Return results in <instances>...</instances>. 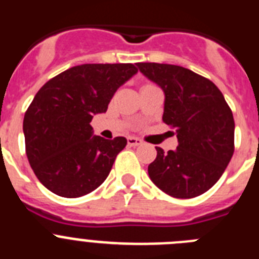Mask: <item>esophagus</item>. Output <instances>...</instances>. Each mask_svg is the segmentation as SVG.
Masks as SVG:
<instances>
[{
  "label": "esophagus",
  "instance_id": "34e87169",
  "mask_svg": "<svg viewBox=\"0 0 259 259\" xmlns=\"http://www.w3.org/2000/svg\"><path fill=\"white\" fill-rule=\"evenodd\" d=\"M127 143L130 146H139L143 144V140H140L139 137H135V136H130L127 139Z\"/></svg>",
  "mask_w": 259,
  "mask_h": 259
}]
</instances>
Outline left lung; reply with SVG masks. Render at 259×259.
<instances>
[{
    "mask_svg": "<svg viewBox=\"0 0 259 259\" xmlns=\"http://www.w3.org/2000/svg\"><path fill=\"white\" fill-rule=\"evenodd\" d=\"M137 66L163 89L162 120L178 137L175 150L155 148L150 179L171 197H197L218 182L235 152L232 110L211 80L188 68L154 62Z\"/></svg>",
    "mask_w": 259,
    "mask_h": 259,
    "instance_id": "left-lung-1",
    "label": "left lung"
}]
</instances>
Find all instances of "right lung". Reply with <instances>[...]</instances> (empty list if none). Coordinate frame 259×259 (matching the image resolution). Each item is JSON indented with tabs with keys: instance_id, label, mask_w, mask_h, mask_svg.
I'll list each match as a JSON object with an SVG mask.
<instances>
[{
	"instance_id": "add662e5",
	"label": "right lung",
	"mask_w": 259,
	"mask_h": 259,
	"mask_svg": "<svg viewBox=\"0 0 259 259\" xmlns=\"http://www.w3.org/2000/svg\"><path fill=\"white\" fill-rule=\"evenodd\" d=\"M136 72L132 63H87L41 87L24 114L23 132L28 162L45 188L76 198L105 182L127 140L93 136L89 123Z\"/></svg>"
}]
</instances>
